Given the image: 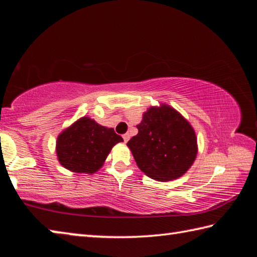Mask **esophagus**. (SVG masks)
Here are the masks:
<instances>
[{"instance_id":"34e87169","label":"esophagus","mask_w":257,"mask_h":257,"mask_svg":"<svg viewBox=\"0 0 257 257\" xmlns=\"http://www.w3.org/2000/svg\"><path fill=\"white\" fill-rule=\"evenodd\" d=\"M122 138H123L124 143H128V141L130 139V135H129V134H124L123 136H122Z\"/></svg>"}]
</instances>
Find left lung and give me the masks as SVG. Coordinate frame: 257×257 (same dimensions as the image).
I'll return each mask as SVG.
<instances>
[{"mask_svg": "<svg viewBox=\"0 0 257 257\" xmlns=\"http://www.w3.org/2000/svg\"><path fill=\"white\" fill-rule=\"evenodd\" d=\"M137 128L127 146L147 177L170 181L188 171L197 156V137L176 108L164 103L149 107Z\"/></svg>", "mask_w": 257, "mask_h": 257, "instance_id": "8db88e82", "label": "left lung"}]
</instances>
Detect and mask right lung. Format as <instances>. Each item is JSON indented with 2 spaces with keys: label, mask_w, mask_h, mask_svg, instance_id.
I'll use <instances>...</instances> for the list:
<instances>
[{
  "label": "right lung",
  "mask_w": 257,
  "mask_h": 257,
  "mask_svg": "<svg viewBox=\"0 0 257 257\" xmlns=\"http://www.w3.org/2000/svg\"><path fill=\"white\" fill-rule=\"evenodd\" d=\"M123 142L113 128L98 124L89 116H81L62 130L56 139L58 161L67 170L93 175L103 167L112 147Z\"/></svg>",
  "instance_id": "1"
}]
</instances>
